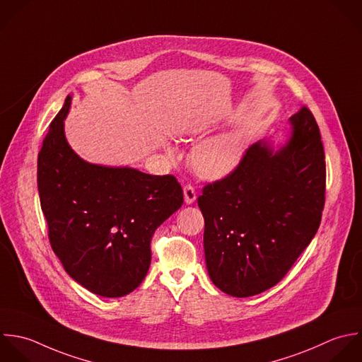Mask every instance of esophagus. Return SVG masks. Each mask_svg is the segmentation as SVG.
Wrapping results in <instances>:
<instances>
[{
    "label": "esophagus",
    "instance_id": "esophagus-1",
    "mask_svg": "<svg viewBox=\"0 0 362 362\" xmlns=\"http://www.w3.org/2000/svg\"><path fill=\"white\" fill-rule=\"evenodd\" d=\"M183 194H185V203L192 204L196 200V190L192 185H186L183 187Z\"/></svg>",
    "mask_w": 362,
    "mask_h": 362
}]
</instances>
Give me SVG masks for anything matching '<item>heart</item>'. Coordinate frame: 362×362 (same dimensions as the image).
Returning <instances> with one entry per match:
<instances>
[{"label":"heart","mask_w":362,"mask_h":362,"mask_svg":"<svg viewBox=\"0 0 362 362\" xmlns=\"http://www.w3.org/2000/svg\"><path fill=\"white\" fill-rule=\"evenodd\" d=\"M244 153V136L238 132H226L197 145L192 162L199 175L207 179L230 173Z\"/></svg>","instance_id":"obj_1"}]
</instances>
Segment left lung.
<instances>
[{"label": "left lung", "instance_id": "8db88e82", "mask_svg": "<svg viewBox=\"0 0 362 362\" xmlns=\"http://www.w3.org/2000/svg\"><path fill=\"white\" fill-rule=\"evenodd\" d=\"M292 134L274 151L251 145L237 168L203 187L204 254L224 293L248 298L275 286L316 235L326 194L319 125L308 107L289 118Z\"/></svg>", "mask_w": 362, "mask_h": 362}]
</instances>
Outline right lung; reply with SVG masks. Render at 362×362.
Returning a JSON list of instances; mask_svg holds the SVG:
<instances>
[{"label": "right lung", "instance_id": "add662e5", "mask_svg": "<svg viewBox=\"0 0 362 362\" xmlns=\"http://www.w3.org/2000/svg\"><path fill=\"white\" fill-rule=\"evenodd\" d=\"M71 97L49 125L37 155V190L53 252L71 279L103 298L136 289L151 265L155 230L183 204L172 175L83 160L69 146Z\"/></svg>", "mask_w": 362, "mask_h": 362}]
</instances>
